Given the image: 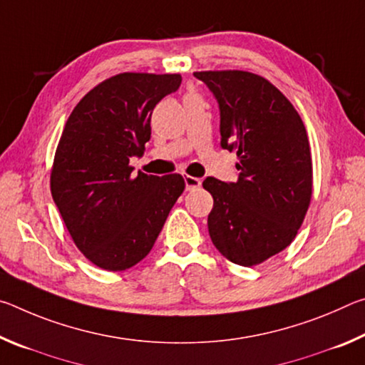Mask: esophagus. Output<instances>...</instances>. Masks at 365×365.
Instances as JSON below:
<instances>
[{
	"label": "esophagus",
	"instance_id": "1",
	"mask_svg": "<svg viewBox=\"0 0 365 365\" xmlns=\"http://www.w3.org/2000/svg\"><path fill=\"white\" fill-rule=\"evenodd\" d=\"M201 187V178L197 177H191V175H187L185 177V188H187L188 191L190 190H196Z\"/></svg>",
	"mask_w": 365,
	"mask_h": 365
}]
</instances>
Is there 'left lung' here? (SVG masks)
<instances>
[{
    "label": "left lung",
    "mask_w": 365,
    "mask_h": 365,
    "mask_svg": "<svg viewBox=\"0 0 365 365\" xmlns=\"http://www.w3.org/2000/svg\"><path fill=\"white\" fill-rule=\"evenodd\" d=\"M205 82L220 110V146L238 158L237 182L207 177L214 197L207 217L215 248L245 267L293 242L312 195V160L298 110L269 80L245 71H207Z\"/></svg>",
    "instance_id": "1"
}]
</instances>
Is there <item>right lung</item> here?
<instances>
[{
  "label": "right lung",
  "mask_w": 365,
  "mask_h": 365,
  "mask_svg": "<svg viewBox=\"0 0 365 365\" xmlns=\"http://www.w3.org/2000/svg\"><path fill=\"white\" fill-rule=\"evenodd\" d=\"M180 73L114 76L73 108L51 170V195L73 243L104 270H125L151 251L182 175H132L130 158L151 138L156 104L178 90Z\"/></svg>",
  "instance_id": "right-lung-1"
}]
</instances>
